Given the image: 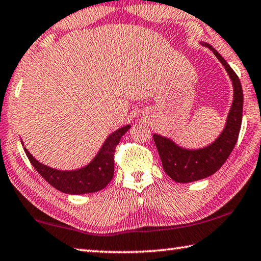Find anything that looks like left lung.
I'll return each instance as SVG.
<instances>
[{"label": "left lung", "instance_id": "8db88e82", "mask_svg": "<svg viewBox=\"0 0 261 261\" xmlns=\"http://www.w3.org/2000/svg\"><path fill=\"white\" fill-rule=\"evenodd\" d=\"M199 43L211 50L219 62L225 66L231 80L234 96L221 134L206 147L199 149L182 148L170 138L153 134V141L164 171L172 180L180 184H188L211 176L225 164L239 139L243 113V90L239 76L211 44Z\"/></svg>", "mask_w": 261, "mask_h": 261}]
</instances>
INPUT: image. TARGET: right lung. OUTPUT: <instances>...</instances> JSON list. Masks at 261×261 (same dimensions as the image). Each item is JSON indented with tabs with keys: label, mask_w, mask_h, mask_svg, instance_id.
Returning <instances> with one entry per match:
<instances>
[{
	"label": "right lung",
	"mask_w": 261,
	"mask_h": 261,
	"mask_svg": "<svg viewBox=\"0 0 261 261\" xmlns=\"http://www.w3.org/2000/svg\"><path fill=\"white\" fill-rule=\"evenodd\" d=\"M130 125H126L112 132L107 140L104 141L99 151L96 153L89 164L86 166L72 171L56 170L50 166L44 165L32 156L29 150L24 148L27 158L36 172L43 179L51 185L54 188L62 191V193L70 195H84L96 193L102 190L108 186L113 177L114 163L113 156L116 147L122 135L129 129ZM22 143V141H21ZM24 145V143H22Z\"/></svg>",
	"instance_id": "1"
}]
</instances>
